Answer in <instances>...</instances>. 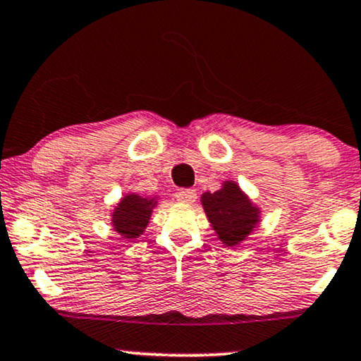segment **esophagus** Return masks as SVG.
Masks as SVG:
<instances>
[{"mask_svg": "<svg viewBox=\"0 0 361 361\" xmlns=\"http://www.w3.org/2000/svg\"><path fill=\"white\" fill-rule=\"evenodd\" d=\"M175 198H176V202H180V203L191 204L196 200V193H195V190H178Z\"/></svg>", "mask_w": 361, "mask_h": 361, "instance_id": "34e87169", "label": "esophagus"}]
</instances>
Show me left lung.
<instances>
[{
  "label": "left lung",
  "mask_w": 361,
  "mask_h": 361,
  "mask_svg": "<svg viewBox=\"0 0 361 361\" xmlns=\"http://www.w3.org/2000/svg\"><path fill=\"white\" fill-rule=\"evenodd\" d=\"M202 207L218 240L226 248L243 243L262 221V208L233 180L223 181L221 188L214 193L204 191Z\"/></svg>",
  "instance_id": "left-lung-1"
}]
</instances>
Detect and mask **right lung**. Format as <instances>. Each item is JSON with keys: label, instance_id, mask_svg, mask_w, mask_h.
I'll list each match as a JSON object with an SVG mask.
<instances>
[{"label": "right lung", "instance_id": "obj_1", "mask_svg": "<svg viewBox=\"0 0 361 361\" xmlns=\"http://www.w3.org/2000/svg\"><path fill=\"white\" fill-rule=\"evenodd\" d=\"M158 204V195L143 196L140 193H126L109 214L113 230L123 240H136L147 230L152 220L153 209Z\"/></svg>", "mask_w": 361, "mask_h": 361}]
</instances>
